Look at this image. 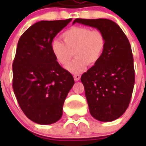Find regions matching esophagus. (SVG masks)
Here are the masks:
<instances>
[{"label": "esophagus", "instance_id": "esophagus-1", "mask_svg": "<svg viewBox=\"0 0 146 146\" xmlns=\"http://www.w3.org/2000/svg\"><path fill=\"white\" fill-rule=\"evenodd\" d=\"M74 79L75 81H78L80 79V74H74Z\"/></svg>", "mask_w": 146, "mask_h": 146}]
</instances>
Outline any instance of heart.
<instances>
[{"label": "heart", "mask_w": 146, "mask_h": 146, "mask_svg": "<svg viewBox=\"0 0 146 146\" xmlns=\"http://www.w3.org/2000/svg\"><path fill=\"white\" fill-rule=\"evenodd\" d=\"M61 38L64 42L58 39L52 41L51 50L56 60L63 66L69 64L74 53L75 58L66 66L74 74L82 72L88 64L96 65L106 48L104 33L89 27H72L62 33Z\"/></svg>", "instance_id": "b5f03b06"}]
</instances>
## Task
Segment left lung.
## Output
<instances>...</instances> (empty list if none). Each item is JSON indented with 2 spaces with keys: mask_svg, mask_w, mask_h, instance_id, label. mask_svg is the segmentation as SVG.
<instances>
[{
  "mask_svg": "<svg viewBox=\"0 0 146 146\" xmlns=\"http://www.w3.org/2000/svg\"><path fill=\"white\" fill-rule=\"evenodd\" d=\"M75 23L104 33L107 44L102 57L81 77L90 113L96 120L113 121L128 108L135 84L133 55L128 38L108 19H75Z\"/></svg>",
  "mask_w": 146,
  "mask_h": 146,
  "instance_id": "1",
  "label": "left lung"
}]
</instances>
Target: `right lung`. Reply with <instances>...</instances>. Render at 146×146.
Wrapping results in <instances>:
<instances>
[{"mask_svg": "<svg viewBox=\"0 0 146 146\" xmlns=\"http://www.w3.org/2000/svg\"><path fill=\"white\" fill-rule=\"evenodd\" d=\"M71 21L38 22L18 41L12 87L23 113L38 124H51L61 118L66 97L74 84L70 72L60 66L51 50L54 37Z\"/></svg>", "mask_w": 146, "mask_h": 146, "instance_id": "obj_1", "label": "right lung"}]
</instances>
